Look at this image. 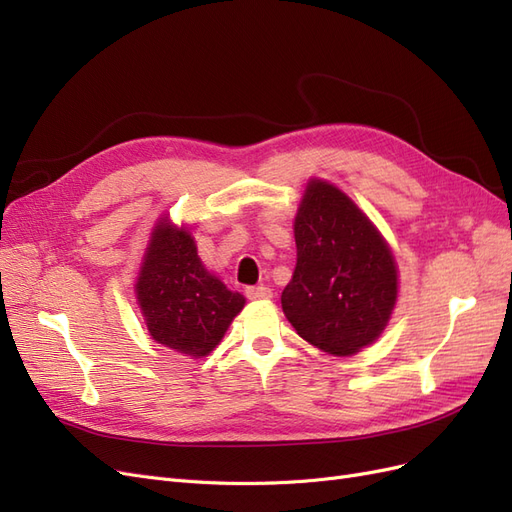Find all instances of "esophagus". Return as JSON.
<instances>
[{"instance_id": "obj_1", "label": "esophagus", "mask_w": 512, "mask_h": 512, "mask_svg": "<svg viewBox=\"0 0 512 512\" xmlns=\"http://www.w3.org/2000/svg\"><path fill=\"white\" fill-rule=\"evenodd\" d=\"M245 297L252 301H265V299L273 297V292L267 286H250V288H245Z\"/></svg>"}]
</instances>
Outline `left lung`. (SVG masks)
<instances>
[{
	"instance_id": "1",
	"label": "left lung",
	"mask_w": 512,
	"mask_h": 512,
	"mask_svg": "<svg viewBox=\"0 0 512 512\" xmlns=\"http://www.w3.org/2000/svg\"><path fill=\"white\" fill-rule=\"evenodd\" d=\"M297 267L282 292L288 322L309 344L354 354L382 333L397 301L395 258L361 209L314 179L294 220Z\"/></svg>"
}]
</instances>
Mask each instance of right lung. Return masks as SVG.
Returning <instances> with one entry per match:
<instances>
[{
  "mask_svg": "<svg viewBox=\"0 0 512 512\" xmlns=\"http://www.w3.org/2000/svg\"><path fill=\"white\" fill-rule=\"evenodd\" d=\"M136 294L151 337L190 356L218 346L245 305L205 269L190 232L168 222L153 230Z\"/></svg>",
  "mask_w": 512,
  "mask_h": 512,
  "instance_id": "right-lung-1",
  "label": "right lung"
}]
</instances>
